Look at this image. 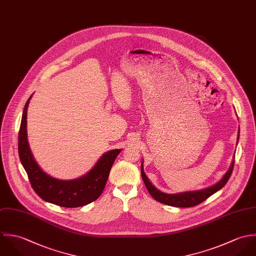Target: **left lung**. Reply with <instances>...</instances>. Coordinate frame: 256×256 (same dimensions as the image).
<instances>
[{"instance_id":"left-lung-1","label":"left lung","mask_w":256,"mask_h":256,"mask_svg":"<svg viewBox=\"0 0 256 256\" xmlns=\"http://www.w3.org/2000/svg\"><path fill=\"white\" fill-rule=\"evenodd\" d=\"M240 138V130H238V142ZM234 161L232 162V165L230 167V169L228 170V172L224 174V176L222 177V179L216 183V185L206 188L204 190H200V191H196V192H186V193H180V194H174V195H170V194H166L163 192H160L159 190H157L154 185L150 182L148 178L146 177L144 171V166L142 164V180L146 184V189L148 190L150 194L154 197V199L162 204H168V206H178V208H190V206H194L197 204H201L202 202H204V200H206L208 197H210L212 194H214L216 192H218V190H220L228 181L232 169H234Z\"/></svg>"}]
</instances>
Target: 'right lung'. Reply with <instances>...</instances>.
I'll list each match as a JSON object with an SVG mask.
<instances>
[{"label": "right lung", "instance_id": "right-lung-1", "mask_svg": "<svg viewBox=\"0 0 256 256\" xmlns=\"http://www.w3.org/2000/svg\"><path fill=\"white\" fill-rule=\"evenodd\" d=\"M32 96L26 102L18 132V155L34 192L44 201L64 208H77L97 200L106 186L110 168L122 150L102 155L83 177L76 180H58L44 172L36 162L26 138V114Z\"/></svg>", "mask_w": 256, "mask_h": 256}]
</instances>
